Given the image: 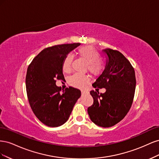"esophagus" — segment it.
<instances>
[{"mask_svg":"<svg viewBox=\"0 0 159 159\" xmlns=\"http://www.w3.org/2000/svg\"><path fill=\"white\" fill-rule=\"evenodd\" d=\"M81 93H82L83 95H84V94H88L89 93V91H86V90H84V89L81 90Z\"/></svg>","mask_w":159,"mask_h":159,"instance_id":"1","label":"esophagus"}]
</instances>
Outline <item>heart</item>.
<instances>
[{
	"label": "heart",
	"instance_id": "b5f03b06",
	"mask_svg": "<svg viewBox=\"0 0 159 159\" xmlns=\"http://www.w3.org/2000/svg\"><path fill=\"white\" fill-rule=\"evenodd\" d=\"M78 54L86 62H88V69L90 73L98 75L102 72L104 68V65L100 60L99 53L93 47L85 46L81 47L78 50ZM73 56L71 54L66 56L62 61V70L64 72H68L71 68ZM89 78L88 75L75 74L71 75L68 80L69 84L75 88H82L88 83Z\"/></svg>",
	"mask_w": 159,
	"mask_h": 159
}]
</instances>
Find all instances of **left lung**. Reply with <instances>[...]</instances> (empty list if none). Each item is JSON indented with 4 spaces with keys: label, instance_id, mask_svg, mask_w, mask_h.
<instances>
[{
    "label": "left lung",
    "instance_id": "obj_1",
    "mask_svg": "<svg viewBox=\"0 0 159 159\" xmlns=\"http://www.w3.org/2000/svg\"><path fill=\"white\" fill-rule=\"evenodd\" d=\"M102 51L106 55V65L92 86L106 91L100 94L97 90L90 91L93 103L88 113L95 125L110 127L121 121L131 108L136 78L133 66L121 52L109 48Z\"/></svg>",
    "mask_w": 159,
    "mask_h": 159
}]
</instances>
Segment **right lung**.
<instances>
[{
    "instance_id": "obj_1",
    "label": "right lung",
    "mask_w": 159,
    "mask_h": 159,
    "mask_svg": "<svg viewBox=\"0 0 159 159\" xmlns=\"http://www.w3.org/2000/svg\"><path fill=\"white\" fill-rule=\"evenodd\" d=\"M80 43L56 45L41 51L27 70L26 88L33 113L46 125L64 124L81 96V91L69 87L61 91L56 80H64L62 61Z\"/></svg>"
}]
</instances>
